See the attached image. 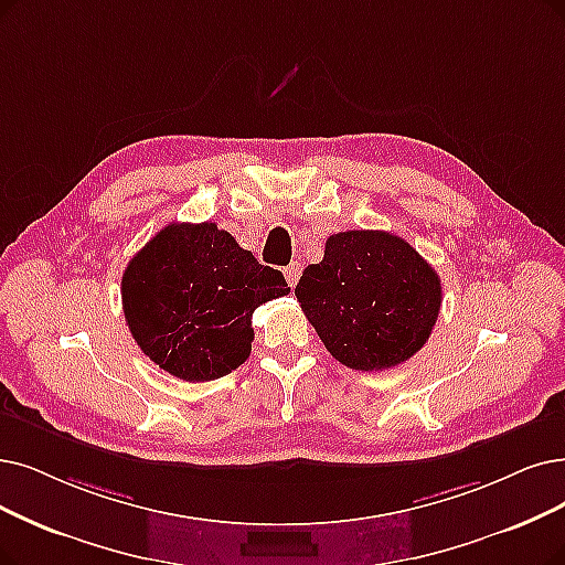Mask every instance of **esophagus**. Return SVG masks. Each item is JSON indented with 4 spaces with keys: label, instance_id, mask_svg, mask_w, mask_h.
<instances>
[{
    "label": "esophagus",
    "instance_id": "esophagus-1",
    "mask_svg": "<svg viewBox=\"0 0 565 565\" xmlns=\"http://www.w3.org/2000/svg\"><path fill=\"white\" fill-rule=\"evenodd\" d=\"M301 278V264L299 262H291L287 268H285V280L289 287H295Z\"/></svg>",
    "mask_w": 565,
    "mask_h": 565
}]
</instances>
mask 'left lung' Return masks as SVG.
<instances>
[{
  "label": "left lung",
  "mask_w": 565,
  "mask_h": 565,
  "mask_svg": "<svg viewBox=\"0 0 565 565\" xmlns=\"http://www.w3.org/2000/svg\"><path fill=\"white\" fill-rule=\"evenodd\" d=\"M333 359L354 371L408 361L431 335L443 303L436 268L390 232H341L295 289Z\"/></svg>",
  "instance_id": "left-lung-1"
}]
</instances>
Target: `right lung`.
<instances>
[{"label": "right lung", "instance_id": "obj_1", "mask_svg": "<svg viewBox=\"0 0 565 565\" xmlns=\"http://www.w3.org/2000/svg\"><path fill=\"white\" fill-rule=\"evenodd\" d=\"M120 291L143 354L180 380L206 382L250 356L255 308L289 287L215 222H173L131 257Z\"/></svg>", "mask_w": 565, "mask_h": 565}]
</instances>
